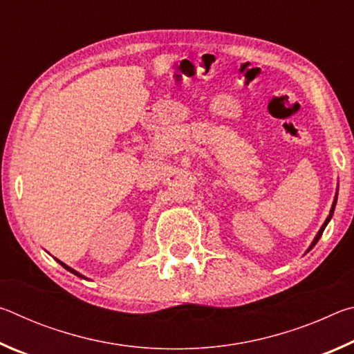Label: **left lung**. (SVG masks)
<instances>
[{
  "label": "left lung",
  "mask_w": 354,
  "mask_h": 354,
  "mask_svg": "<svg viewBox=\"0 0 354 354\" xmlns=\"http://www.w3.org/2000/svg\"><path fill=\"white\" fill-rule=\"evenodd\" d=\"M335 201H337V194H335V198H334V203H333V206H331V211H329V215H328V218L325 220V223L322 225V227H320V231L317 232V236H315V239L313 241V243H310V247H309V250L308 251H310L313 250L314 247H315V243L319 242V239L322 237V234H323V231H325V227H326V225L329 223V220H331V217H333V214H334V207H335Z\"/></svg>",
  "instance_id": "1"
}]
</instances>
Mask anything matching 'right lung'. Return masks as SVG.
<instances>
[{
	"label": "right lung",
	"mask_w": 354,
	"mask_h": 354,
	"mask_svg": "<svg viewBox=\"0 0 354 354\" xmlns=\"http://www.w3.org/2000/svg\"><path fill=\"white\" fill-rule=\"evenodd\" d=\"M59 263H61V266L65 268V270H68L70 273H73V274H76V277H80V278H84L82 277V274L80 273V272H76V270H73V268H71V267H68V266H65V263L64 262H61V261H59V259H56Z\"/></svg>",
	"instance_id": "obj_1"
}]
</instances>
